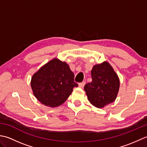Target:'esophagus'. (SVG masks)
Returning a JSON list of instances; mask_svg holds the SVG:
<instances>
[{"label": "esophagus", "instance_id": "obj_1", "mask_svg": "<svg viewBox=\"0 0 147 147\" xmlns=\"http://www.w3.org/2000/svg\"><path fill=\"white\" fill-rule=\"evenodd\" d=\"M85 85V82H82V83H79V86L81 87V88H83Z\"/></svg>", "mask_w": 147, "mask_h": 147}]
</instances>
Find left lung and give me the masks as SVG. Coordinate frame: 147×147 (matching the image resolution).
Here are the masks:
<instances>
[{"label":"left lung","instance_id":"1","mask_svg":"<svg viewBox=\"0 0 147 147\" xmlns=\"http://www.w3.org/2000/svg\"><path fill=\"white\" fill-rule=\"evenodd\" d=\"M91 74L92 81L84 86L90 103L102 108L113 102L119 88V80L111 65L107 62L95 65Z\"/></svg>","mask_w":147,"mask_h":147}]
</instances>
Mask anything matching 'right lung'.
I'll return each instance as SVG.
<instances>
[{"label":"right lung","instance_id":"obj_1","mask_svg":"<svg viewBox=\"0 0 147 147\" xmlns=\"http://www.w3.org/2000/svg\"><path fill=\"white\" fill-rule=\"evenodd\" d=\"M31 86L35 97L45 105L57 107L63 104L78 86L68 64L54 59L34 74Z\"/></svg>","mask_w":147,"mask_h":147}]
</instances>
